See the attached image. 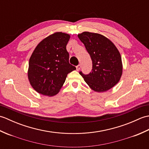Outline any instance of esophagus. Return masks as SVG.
<instances>
[{
	"mask_svg": "<svg viewBox=\"0 0 149 149\" xmlns=\"http://www.w3.org/2000/svg\"><path fill=\"white\" fill-rule=\"evenodd\" d=\"M81 65H78L76 66V70H77V71H79V70L81 69Z\"/></svg>",
	"mask_w": 149,
	"mask_h": 149,
	"instance_id": "34e87169",
	"label": "esophagus"
}]
</instances>
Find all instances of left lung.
Masks as SVG:
<instances>
[{
	"mask_svg": "<svg viewBox=\"0 0 149 149\" xmlns=\"http://www.w3.org/2000/svg\"><path fill=\"white\" fill-rule=\"evenodd\" d=\"M78 38L85 46L92 61V70L89 74H79L93 90L104 92L118 83L122 74L120 54L114 43L98 33L83 32Z\"/></svg>",
	"mask_w": 149,
	"mask_h": 149,
	"instance_id": "obj_1",
	"label": "left lung"
}]
</instances>
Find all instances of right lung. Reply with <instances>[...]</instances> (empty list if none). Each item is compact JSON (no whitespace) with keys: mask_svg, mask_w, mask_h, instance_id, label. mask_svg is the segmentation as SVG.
I'll return each mask as SVG.
<instances>
[{"mask_svg":"<svg viewBox=\"0 0 149 149\" xmlns=\"http://www.w3.org/2000/svg\"><path fill=\"white\" fill-rule=\"evenodd\" d=\"M70 36L56 32L36 46L29 62L28 79L34 90L51 97L58 93L68 73L76 68L69 63L66 46Z\"/></svg>","mask_w":149,"mask_h":149,"instance_id":"add662e5","label":"right lung"}]
</instances>
